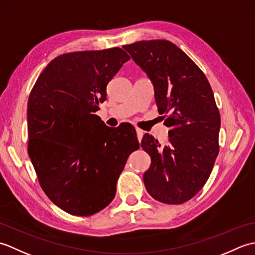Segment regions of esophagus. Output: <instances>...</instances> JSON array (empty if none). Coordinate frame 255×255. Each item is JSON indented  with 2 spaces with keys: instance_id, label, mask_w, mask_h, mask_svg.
<instances>
[{
  "instance_id": "34e87169",
  "label": "esophagus",
  "mask_w": 255,
  "mask_h": 255,
  "mask_svg": "<svg viewBox=\"0 0 255 255\" xmlns=\"http://www.w3.org/2000/svg\"><path fill=\"white\" fill-rule=\"evenodd\" d=\"M136 132H137V138H138V141L140 142V141H141V139H142V137H143V133H144V132L141 130V129H137Z\"/></svg>"
}]
</instances>
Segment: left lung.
Segmentation results:
<instances>
[{"label": "left lung", "instance_id": "8db88e82", "mask_svg": "<svg viewBox=\"0 0 255 255\" xmlns=\"http://www.w3.org/2000/svg\"><path fill=\"white\" fill-rule=\"evenodd\" d=\"M124 49L148 75L169 140L161 145L145 133L141 147L151 156L143 182L154 199L182 204L207 182L219 152L220 114L207 78L169 40H142Z\"/></svg>", "mask_w": 255, "mask_h": 255}]
</instances>
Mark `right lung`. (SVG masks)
<instances>
[{
  "label": "right lung",
  "mask_w": 255,
  "mask_h": 255,
  "mask_svg": "<svg viewBox=\"0 0 255 255\" xmlns=\"http://www.w3.org/2000/svg\"><path fill=\"white\" fill-rule=\"evenodd\" d=\"M130 57L121 48L64 53L48 64L27 105L28 154L40 186L59 208L91 216L115 197L133 128L107 127L95 115L106 88Z\"/></svg>",
  "instance_id": "right-lung-1"
}]
</instances>
